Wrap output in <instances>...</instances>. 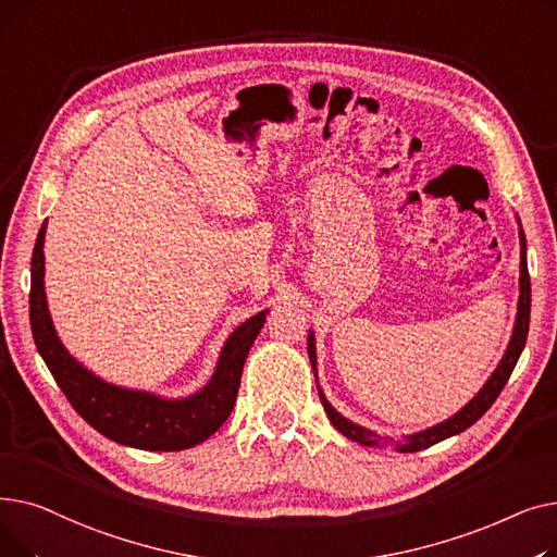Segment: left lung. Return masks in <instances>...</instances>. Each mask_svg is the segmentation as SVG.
<instances>
[{
	"label": "left lung",
	"instance_id": "left-lung-1",
	"mask_svg": "<svg viewBox=\"0 0 557 557\" xmlns=\"http://www.w3.org/2000/svg\"><path fill=\"white\" fill-rule=\"evenodd\" d=\"M517 223H519V300H517V315H515V325H512V336L508 341V347L506 352L499 361V366L494 368V372L487 376V382L481 386V391L467 401L458 413H454L451 418L443 420L441 424H433L424 431H418V433H408V435H401L399 441H393V437H384L379 435L352 420L343 418L336 408L330 404V399L325 397L323 388H320L318 384V357H315V336H313V330H309V336H307V352H309V361H311V370H313V376H315V388H318V395H320V401H323V408L325 413L330 418V422L343 433L347 435L349 441H355L363 447H386V445H393L395 451L399 454H413V451H422L435 443H443L447 441V437L451 435H458L462 433L465 429H470L479 418H483V413L487 411V408L494 404V399L499 397V393L504 391V386L508 384V379L519 361V355L521 349L525 345V336H529V323H531V277H529V263H525V234L521 230V221L517 216Z\"/></svg>",
	"mask_w": 557,
	"mask_h": 557
}]
</instances>
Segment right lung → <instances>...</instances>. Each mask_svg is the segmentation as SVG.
Wrapping results in <instances>:
<instances>
[{"label":"right lung","instance_id":"1","mask_svg":"<svg viewBox=\"0 0 557 557\" xmlns=\"http://www.w3.org/2000/svg\"><path fill=\"white\" fill-rule=\"evenodd\" d=\"M45 234L47 221L32 257L28 318L38 352L74 411L110 441L144 451H181L208 441L232 413L246 357L267 323L269 309L250 315L225 338L210 382L187 397H162L110 384L76 361L58 338L45 294Z\"/></svg>","mask_w":557,"mask_h":557}]
</instances>
